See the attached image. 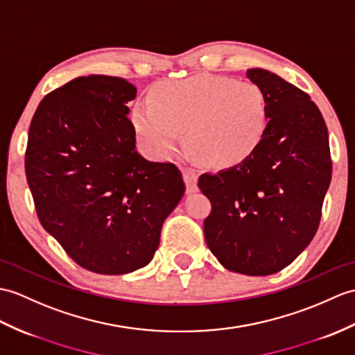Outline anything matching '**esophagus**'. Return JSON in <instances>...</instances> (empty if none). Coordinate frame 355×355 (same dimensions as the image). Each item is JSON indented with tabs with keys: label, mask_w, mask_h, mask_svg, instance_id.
I'll list each match as a JSON object with an SVG mask.
<instances>
[{
	"label": "esophagus",
	"mask_w": 355,
	"mask_h": 355,
	"mask_svg": "<svg viewBox=\"0 0 355 355\" xmlns=\"http://www.w3.org/2000/svg\"><path fill=\"white\" fill-rule=\"evenodd\" d=\"M181 172H183V178L186 183V191L187 193H193L198 191V172L192 168L183 166L181 168Z\"/></svg>",
	"instance_id": "34e87169"
}]
</instances>
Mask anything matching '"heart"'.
<instances>
[{
    "mask_svg": "<svg viewBox=\"0 0 355 355\" xmlns=\"http://www.w3.org/2000/svg\"><path fill=\"white\" fill-rule=\"evenodd\" d=\"M133 125L154 159H168L183 139L204 163L230 168L245 162L261 142L268 104L250 81L195 76L166 81L153 90V101L135 105Z\"/></svg>",
    "mask_w": 355,
    "mask_h": 355,
    "instance_id": "heart-1",
    "label": "heart"
}]
</instances>
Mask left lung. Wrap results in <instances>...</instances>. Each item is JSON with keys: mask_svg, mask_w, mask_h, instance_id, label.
<instances>
[{"mask_svg": "<svg viewBox=\"0 0 355 355\" xmlns=\"http://www.w3.org/2000/svg\"><path fill=\"white\" fill-rule=\"evenodd\" d=\"M268 104L261 142L245 162L198 180L211 202L205 242L228 270L270 275L315 237L331 181L328 130L318 105L277 73L246 71Z\"/></svg>", "mask_w": 355, "mask_h": 355, "instance_id": "obj_1", "label": "left lung"}]
</instances>
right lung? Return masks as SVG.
Segmentation results:
<instances>
[{"label":"right lung","instance_id":"1","mask_svg":"<svg viewBox=\"0 0 355 355\" xmlns=\"http://www.w3.org/2000/svg\"><path fill=\"white\" fill-rule=\"evenodd\" d=\"M136 94L119 77H78L48 94L30 123L26 174L40 224L95 274L146 266L186 191L175 164L137 153L127 107Z\"/></svg>","mask_w":355,"mask_h":355}]
</instances>
